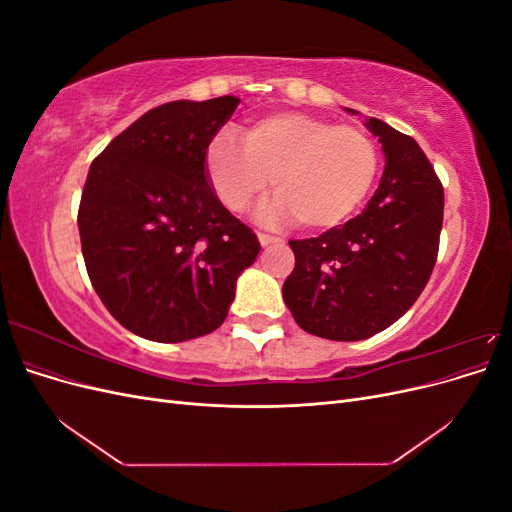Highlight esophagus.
<instances>
[{"label": "esophagus", "mask_w": 512, "mask_h": 512, "mask_svg": "<svg viewBox=\"0 0 512 512\" xmlns=\"http://www.w3.org/2000/svg\"><path fill=\"white\" fill-rule=\"evenodd\" d=\"M258 241L262 247L267 245H277V243H284L282 237H273V235H265V232H258Z\"/></svg>", "instance_id": "obj_1"}]
</instances>
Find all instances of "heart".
<instances>
[{
	"label": "heart",
	"mask_w": 512,
	"mask_h": 512,
	"mask_svg": "<svg viewBox=\"0 0 512 512\" xmlns=\"http://www.w3.org/2000/svg\"><path fill=\"white\" fill-rule=\"evenodd\" d=\"M211 138L205 173L220 203L243 213L265 196L273 179L277 196L258 220H299L307 230L344 224L361 207L376 179L378 153L371 138L352 126L307 113H273L252 121L241 134Z\"/></svg>",
	"instance_id": "obj_1"
}]
</instances>
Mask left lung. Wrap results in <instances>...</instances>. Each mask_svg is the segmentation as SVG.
<instances>
[{"label":"left lung","instance_id":"left-lung-1","mask_svg":"<svg viewBox=\"0 0 512 512\" xmlns=\"http://www.w3.org/2000/svg\"><path fill=\"white\" fill-rule=\"evenodd\" d=\"M365 128L384 153L378 190L344 226L290 241L294 269L282 288L299 327L333 342L367 339L408 312L429 282L442 230L444 190L423 149L376 117Z\"/></svg>","mask_w":512,"mask_h":512}]
</instances>
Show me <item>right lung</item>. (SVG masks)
Listing matches in <instances>:
<instances>
[{"instance_id":"1","label":"right lung","mask_w":512,"mask_h":512,"mask_svg":"<svg viewBox=\"0 0 512 512\" xmlns=\"http://www.w3.org/2000/svg\"><path fill=\"white\" fill-rule=\"evenodd\" d=\"M237 104L222 96L151 108L89 166L85 267L108 312L138 337L177 344L218 329L260 252L205 173L207 145Z\"/></svg>"}]
</instances>
